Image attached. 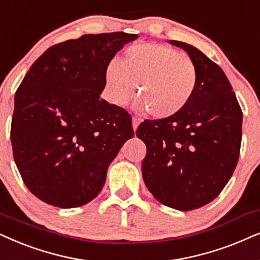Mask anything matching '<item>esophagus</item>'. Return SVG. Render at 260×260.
Returning a JSON list of instances; mask_svg holds the SVG:
<instances>
[{"label": "esophagus", "instance_id": "esophagus-1", "mask_svg": "<svg viewBox=\"0 0 260 260\" xmlns=\"http://www.w3.org/2000/svg\"><path fill=\"white\" fill-rule=\"evenodd\" d=\"M139 123H140V119H138V117H133L132 124H133V129L134 131H137V128H138V126H139Z\"/></svg>", "mask_w": 260, "mask_h": 260}]
</instances>
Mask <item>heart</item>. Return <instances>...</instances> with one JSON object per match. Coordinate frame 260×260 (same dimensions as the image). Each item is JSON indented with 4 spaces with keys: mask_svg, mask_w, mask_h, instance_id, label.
<instances>
[{
    "mask_svg": "<svg viewBox=\"0 0 260 260\" xmlns=\"http://www.w3.org/2000/svg\"><path fill=\"white\" fill-rule=\"evenodd\" d=\"M199 71L189 55L155 43L137 44L124 51L122 61L112 59L105 71V94L121 107L136 91L133 108L150 110L155 119H168L185 108L195 92Z\"/></svg>",
    "mask_w": 260,
    "mask_h": 260,
    "instance_id": "heart-1",
    "label": "heart"
}]
</instances>
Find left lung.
Instances as JSON below:
<instances>
[{
    "instance_id": "1",
    "label": "left lung",
    "mask_w": 260,
    "mask_h": 260,
    "mask_svg": "<svg viewBox=\"0 0 260 260\" xmlns=\"http://www.w3.org/2000/svg\"><path fill=\"white\" fill-rule=\"evenodd\" d=\"M195 61L199 81L177 115L145 120L137 137L146 145L141 170L150 192L164 206L188 212L216 199L237 166L243 112L219 65L192 45L170 40Z\"/></svg>"
}]
</instances>
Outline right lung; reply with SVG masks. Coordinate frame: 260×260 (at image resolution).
Segmentation results:
<instances>
[{
    "label": "right lung",
    "mask_w": 260,
    "mask_h": 260,
    "mask_svg": "<svg viewBox=\"0 0 260 260\" xmlns=\"http://www.w3.org/2000/svg\"><path fill=\"white\" fill-rule=\"evenodd\" d=\"M124 32L85 34L54 45L34 61L14 99V160L29 191L75 208L105 185L109 164L134 136L126 110L101 99L105 71L136 40Z\"/></svg>",
    "instance_id": "right-lung-1"
}]
</instances>
